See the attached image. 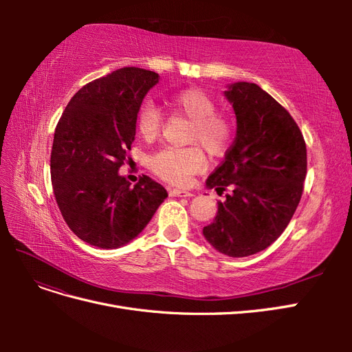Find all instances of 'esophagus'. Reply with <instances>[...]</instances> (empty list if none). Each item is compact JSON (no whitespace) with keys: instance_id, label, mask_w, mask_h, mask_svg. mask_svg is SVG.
Segmentation results:
<instances>
[{"instance_id":"34e87169","label":"esophagus","mask_w":352,"mask_h":352,"mask_svg":"<svg viewBox=\"0 0 352 352\" xmlns=\"http://www.w3.org/2000/svg\"><path fill=\"white\" fill-rule=\"evenodd\" d=\"M170 195H172V197H180V198H189V197H192V194L188 192V190H185V189H177V188L170 189Z\"/></svg>"}]
</instances>
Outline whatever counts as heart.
I'll return each mask as SVG.
<instances>
[{"instance_id": "1", "label": "heart", "mask_w": 352, "mask_h": 352, "mask_svg": "<svg viewBox=\"0 0 352 352\" xmlns=\"http://www.w3.org/2000/svg\"><path fill=\"white\" fill-rule=\"evenodd\" d=\"M167 104L175 114L190 120L186 141L201 144L211 157L225 155L235 138V120L228 113L216 111L214 98L199 88L180 89L167 97ZM163 117L157 105L145 101L135 117L136 132L144 141H154L160 135ZM185 148L164 146L148 158V166L166 182L185 185L194 175L202 172L207 155L199 145Z\"/></svg>"}]
</instances>
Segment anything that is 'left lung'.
Returning a JSON list of instances; mask_svg holds the SVG:
<instances>
[{"label":"left lung","instance_id":"obj_1","mask_svg":"<svg viewBox=\"0 0 352 352\" xmlns=\"http://www.w3.org/2000/svg\"><path fill=\"white\" fill-rule=\"evenodd\" d=\"M225 95L236 114V138L207 186L230 192L202 233L219 252L248 257L289 225L304 190L307 148L292 116L258 85L236 82Z\"/></svg>","mask_w":352,"mask_h":352}]
</instances>
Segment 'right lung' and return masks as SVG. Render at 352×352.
Wrapping results in <instances>:
<instances>
[{
  "label": "right lung",
  "mask_w": 352,
  "mask_h": 352,
  "mask_svg": "<svg viewBox=\"0 0 352 352\" xmlns=\"http://www.w3.org/2000/svg\"><path fill=\"white\" fill-rule=\"evenodd\" d=\"M158 74L122 67L82 87L56 127L51 182L70 230L94 247L120 248L144 230L167 190L142 175L131 186L119 168L135 140V117Z\"/></svg>",
  "instance_id": "right-lung-1"
}]
</instances>
